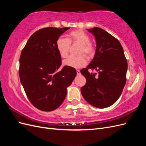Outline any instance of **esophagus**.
Wrapping results in <instances>:
<instances>
[{
  "instance_id": "esophagus-1",
  "label": "esophagus",
  "mask_w": 146,
  "mask_h": 146,
  "mask_svg": "<svg viewBox=\"0 0 146 146\" xmlns=\"http://www.w3.org/2000/svg\"><path fill=\"white\" fill-rule=\"evenodd\" d=\"M77 75H79V74H80V70H78V69H77Z\"/></svg>"
}]
</instances>
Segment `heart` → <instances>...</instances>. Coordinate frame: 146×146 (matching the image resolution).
Instances as JSON below:
<instances>
[{
    "label": "heart",
    "mask_w": 146,
    "mask_h": 146,
    "mask_svg": "<svg viewBox=\"0 0 146 146\" xmlns=\"http://www.w3.org/2000/svg\"><path fill=\"white\" fill-rule=\"evenodd\" d=\"M90 41L89 35L82 30H77L70 32L68 34V38H59L57 39L56 47L60 56L65 58L69 53L70 43H78L80 44L78 50V54H83L86 56L90 57L93 54L94 51V47ZM63 64L65 66L77 69L85 66L86 64V60L83 55H70L63 61Z\"/></svg>",
    "instance_id": "b5f03b06"
}]
</instances>
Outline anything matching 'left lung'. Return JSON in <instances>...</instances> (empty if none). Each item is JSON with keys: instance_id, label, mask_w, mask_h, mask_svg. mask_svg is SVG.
<instances>
[{"instance_id": "8db88e82", "label": "left lung", "mask_w": 146, "mask_h": 146, "mask_svg": "<svg viewBox=\"0 0 146 146\" xmlns=\"http://www.w3.org/2000/svg\"><path fill=\"white\" fill-rule=\"evenodd\" d=\"M94 35L96 49L93 59L80 72L86 83L81 88L83 98L93 107L104 108L114 104L121 96L126 83L127 61L121 43L99 27L87 29ZM89 69L98 72L90 73Z\"/></svg>"}]
</instances>
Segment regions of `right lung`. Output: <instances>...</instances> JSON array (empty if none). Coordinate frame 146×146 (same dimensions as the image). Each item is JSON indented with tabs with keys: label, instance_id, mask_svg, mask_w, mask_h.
Listing matches in <instances>:
<instances>
[{
	"label": "right lung",
	"instance_id": "add662e5",
	"mask_svg": "<svg viewBox=\"0 0 146 146\" xmlns=\"http://www.w3.org/2000/svg\"><path fill=\"white\" fill-rule=\"evenodd\" d=\"M69 27H47L30 37L22 50L19 74L29 100L36 108L51 111L62 104L67 88L76 76V70L64 66L58 71L61 58L56 49L57 39Z\"/></svg>",
	"mask_w": 146,
	"mask_h": 146
}]
</instances>
